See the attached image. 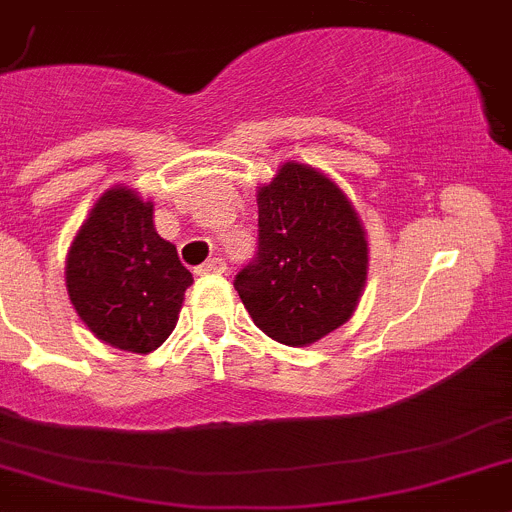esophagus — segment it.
I'll list each match as a JSON object with an SVG mask.
<instances>
[{"label":"esophagus","mask_w":512,"mask_h":512,"mask_svg":"<svg viewBox=\"0 0 512 512\" xmlns=\"http://www.w3.org/2000/svg\"><path fill=\"white\" fill-rule=\"evenodd\" d=\"M223 271H226V261H223V259H211V261H206V264L198 266V274H201V276L223 274Z\"/></svg>","instance_id":"esophagus-1"}]
</instances>
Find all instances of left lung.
I'll list each match as a JSON object with an SVG mask.
<instances>
[{
	"mask_svg": "<svg viewBox=\"0 0 512 512\" xmlns=\"http://www.w3.org/2000/svg\"><path fill=\"white\" fill-rule=\"evenodd\" d=\"M259 201V253L236 286L253 324L286 347H309L352 319L364 294L362 218L329 175L289 160Z\"/></svg>",
	"mask_w": 512,
	"mask_h": 512,
	"instance_id": "left-lung-1",
	"label": "left lung"
}]
</instances>
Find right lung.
<instances>
[{"label": "right lung", "mask_w": 512, "mask_h": 512, "mask_svg": "<svg viewBox=\"0 0 512 512\" xmlns=\"http://www.w3.org/2000/svg\"><path fill=\"white\" fill-rule=\"evenodd\" d=\"M65 284L82 324L133 354L158 349L178 324L193 276L153 223V203L125 183L97 198L67 251Z\"/></svg>", "instance_id": "1"}]
</instances>
